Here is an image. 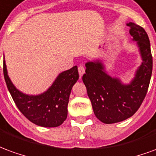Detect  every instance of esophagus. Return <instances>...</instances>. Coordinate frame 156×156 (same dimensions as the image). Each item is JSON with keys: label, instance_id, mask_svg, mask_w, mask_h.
Returning a JSON list of instances; mask_svg holds the SVG:
<instances>
[{"label": "esophagus", "instance_id": "34e87169", "mask_svg": "<svg viewBox=\"0 0 156 156\" xmlns=\"http://www.w3.org/2000/svg\"><path fill=\"white\" fill-rule=\"evenodd\" d=\"M85 73L84 67H83V66H79V67H78V73H79L80 78H81L82 76L83 75V73Z\"/></svg>", "mask_w": 156, "mask_h": 156}]
</instances>
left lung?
I'll return each mask as SVG.
<instances>
[{
  "instance_id": "1",
  "label": "left lung",
  "mask_w": 156,
  "mask_h": 156,
  "mask_svg": "<svg viewBox=\"0 0 156 156\" xmlns=\"http://www.w3.org/2000/svg\"><path fill=\"white\" fill-rule=\"evenodd\" d=\"M129 34L140 48L142 63L129 84H124L105 72L101 62H88L83 76L94 113L105 124H115L131 117L140 107L147 94L153 67L151 43L140 26L127 23Z\"/></svg>"
}]
</instances>
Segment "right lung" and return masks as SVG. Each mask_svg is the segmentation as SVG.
Listing matches in <instances>:
<instances>
[{
  "mask_svg": "<svg viewBox=\"0 0 156 156\" xmlns=\"http://www.w3.org/2000/svg\"><path fill=\"white\" fill-rule=\"evenodd\" d=\"M3 73L5 83L19 110L27 119L41 127H58L68 116V104L73 86L78 79V67L61 73L48 90L39 95L20 92L7 74L5 60Z\"/></svg>",
  "mask_w": 156,
  "mask_h": 156,
  "instance_id": "add662e5",
  "label": "right lung"
}]
</instances>
